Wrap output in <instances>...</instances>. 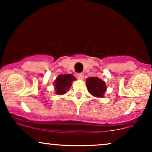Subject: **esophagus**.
<instances>
[{"mask_svg": "<svg viewBox=\"0 0 152 152\" xmlns=\"http://www.w3.org/2000/svg\"><path fill=\"white\" fill-rule=\"evenodd\" d=\"M76 76H77V78H78V79H80V80H83V78H84V74H82V73L77 74Z\"/></svg>", "mask_w": 152, "mask_h": 152, "instance_id": "1", "label": "esophagus"}]
</instances>
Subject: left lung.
<instances>
[{
  "mask_svg": "<svg viewBox=\"0 0 152 152\" xmlns=\"http://www.w3.org/2000/svg\"><path fill=\"white\" fill-rule=\"evenodd\" d=\"M86 84L88 91L93 96L96 98H104L107 88L105 81L95 76L86 78Z\"/></svg>",
  "mask_w": 152,
  "mask_h": 152,
  "instance_id": "1",
  "label": "left lung"
}]
</instances>
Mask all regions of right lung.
I'll return each mask as SVG.
<instances>
[{"instance_id":"1","label":"right lung","mask_w":152,"mask_h":152,"mask_svg":"<svg viewBox=\"0 0 152 152\" xmlns=\"http://www.w3.org/2000/svg\"><path fill=\"white\" fill-rule=\"evenodd\" d=\"M76 80L72 74H61L54 81V90L57 95H63L67 93L71 88L72 82Z\"/></svg>"}]
</instances>
